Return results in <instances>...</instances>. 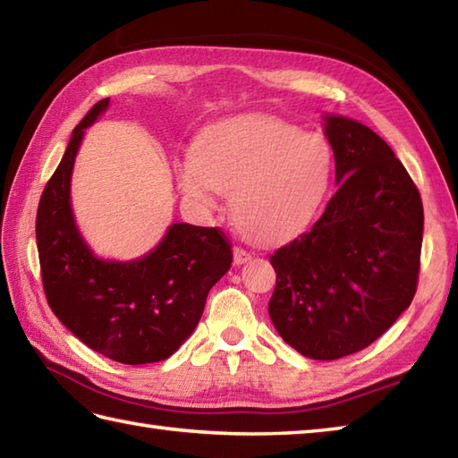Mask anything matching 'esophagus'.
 I'll list each match as a JSON object with an SVG mask.
<instances>
[{
	"instance_id": "34e87169",
	"label": "esophagus",
	"mask_w": 458,
	"mask_h": 458,
	"mask_svg": "<svg viewBox=\"0 0 458 458\" xmlns=\"http://www.w3.org/2000/svg\"><path fill=\"white\" fill-rule=\"evenodd\" d=\"M250 259H251L250 251H246L244 248H240V246L234 248V264H236V266L246 264V261H250Z\"/></svg>"
}]
</instances>
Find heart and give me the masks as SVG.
Returning <instances> with one entry per match:
<instances>
[{"label":"heart","instance_id":"1","mask_svg":"<svg viewBox=\"0 0 458 458\" xmlns=\"http://www.w3.org/2000/svg\"><path fill=\"white\" fill-rule=\"evenodd\" d=\"M333 149L276 115H242L200 135L177 163L181 192L202 208L232 194V220L256 244H279L313 220L330 184Z\"/></svg>","mask_w":458,"mask_h":458}]
</instances>
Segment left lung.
<instances>
[{
    "mask_svg": "<svg viewBox=\"0 0 458 458\" xmlns=\"http://www.w3.org/2000/svg\"><path fill=\"white\" fill-rule=\"evenodd\" d=\"M338 191L313 228L269 258V317L299 354L336 360L374 343L411 305L423 202L390 145L364 123L327 115Z\"/></svg>",
    "mask_w": 458,
    "mask_h": 458,
    "instance_id": "1",
    "label": "left lung"
}]
</instances>
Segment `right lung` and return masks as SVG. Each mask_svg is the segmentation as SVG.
Returning <instances> with one entry per match:
<instances>
[{
  "label": "right lung",
  "instance_id": "obj_1",
  "mask_svg": "<svg viewBox=\"0 0 458 458\" xmlns=\"http://www.w3.org/2000/svg\"><path fill=\"white\" fill-rule=\"evenodd\" d=\"M108 104L96 102L76 125L38 200L43 289L56 318L98 354L131 366L161 362L199 325L208 291L230 269L232 244L218 228L179 222L140 259L94 256L76 228L71 177L84 130Z\"/></svg>",
  "mask_w": 458,
  "mask_h": 458
}]
</instances>
